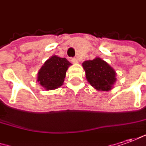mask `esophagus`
<instances>
[{
    "instance_id": "obj_1",
    "label": "esophagus",
    "mask_w": 146,
    "mask_h": 146,
    "mask_svg": "<svg viewBox=\"0 0 146 146\" xmlns=\"http://www.w3.org/2000/svg\"><path fill=\"white\" fill-rule=\"evenodd\" d=\"M70 60H71L72 63H78V60H77L76 57H72V58H70Z\"/></svg>"
}]
</instances>
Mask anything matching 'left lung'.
Listing matches in <instances>:
<instances>
[{
	"mask_svg": "<svg viewBox=\"0 0 146 146\" xmlns=\"http://www.w3.org/2000/svg\"><path fill=\"white\" fill-rule=\"evenodd\" d=\"M82 65L86 71V79L96 90L108 91L112 89L116 81V73L105 60L97 57L92 60H86Z\"/></svg>",
	"mask_w": 146,
	"mask_h": 146,
	"instance_id": "obj_1",
	"label": "left lung"
}]
</instances>
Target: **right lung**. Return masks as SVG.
<instances>
[{
	"label": "right lung",
	"mask_w": 146,
	"mask_h": 146,
	"mask_svg": "<svg viewBox=\"0 0 146 146\" xmlns=\"http://www.w3.org/2000/svg\"><path fill=\"white\" fill-rule=\"evenodd\" d=\"M71 63L66 58L52 56L44 62L37 73V81L47 90H56L62 86L66 71Z\"/></svg>",
	"instance_id": "add662e5"
}]
</instances>
